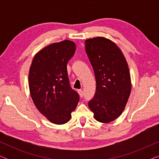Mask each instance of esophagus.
Returning a JSON list of instances; mask_svg holds the SVG:
<instances>
[{"label": "esophagus", "instance_id": "34e87169", "mask_svg": "<svg viewBox=\"0 0 159 159\" xmlns=\"http://www.w3.org/2000/svg\"><path fill=\"white\" fill-rule=\"evenodd\" d=\"M78 93H79V95L81 98H82L83 97V95H84V92L83 91H82V90H78Z\"/></svg>", "mask_w": 159, "mask_h": 159}]
</instances>
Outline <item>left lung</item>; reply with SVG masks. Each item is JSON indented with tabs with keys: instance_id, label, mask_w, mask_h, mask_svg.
I'll return each mask as SVG.
<instances>
[{
	"instance_id": "obj_1",
	"label": "left lung",
	"mask_w": 159,
	"mask_h": 159,
	"mask_svg": "<svg viewBox=\"0 0 159 159\" xmlns=\"http://www.w3.org/2000/svg\"><path fill=\"white\" fill-rule=\"evenodd\" d=\"M84 43L96 80L89 108L98 121L109 123L122 114L131 93L129 67L122 51L110 39L97 37Z\"/></svg>"
}]
</instances>
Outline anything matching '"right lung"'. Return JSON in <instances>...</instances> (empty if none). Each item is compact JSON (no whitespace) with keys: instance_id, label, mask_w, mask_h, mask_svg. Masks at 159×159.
<instances>
[{"instance_id":"obj_1","label":"right lung","mask_w":159,"mask_h":159,"mask_svg":"<svg viewBox=\"0 0 159 159\" xmlns=\"http://www.w3.org/2000/svg\"><path fill=\"white\" fill-rule=\"evenodd\" d=\"M73 41L50 44L34 55L29 71V88L32 101L48 120L64 125L71 118L79 95L71 88L67 63L75 53Z\"/></svg>"}]
</instances>
